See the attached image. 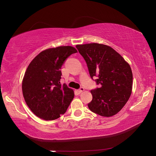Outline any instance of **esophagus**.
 <instances>
[{"label": "esophagus", "instance_id": "esophagus-1", "mask_svg": "<svg viewBox=\"0 0 156 156\" xmlns=\"http://www.w3.org/2000/svg\"><path fill=\"white\" fill-rule=\"evenodd\" d=\"M84 90V89L83 87H80V89H78L77 91H78V94H80V93H82V92H83Z\"/></svg>", "mask_w": 156, "mask_h": 156}]
</instances>
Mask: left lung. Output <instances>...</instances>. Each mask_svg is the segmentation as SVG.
Wrapping results in <instances>:
<instances>
[{
	"label": "left lung",
	"mask_w": 156,
	"mask_h": 156,
	"mask_svg": "<svg viewBox=\"0 0 156 156\" xmlns=\"http://www.w3.org/2000/svg\"><path fill=\"white\" fill-rule=\"evenodd\" d=\"M87 65L89 75L99 87L91 90L88 107L105 117L122 109L131 94L133 74L130 66L114 49L105 44L90 43L76 45Z\"/></svg>",
	"instance_id": "8db88e82"
}]
</instances>
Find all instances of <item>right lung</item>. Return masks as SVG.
<instances>
[{
    "label": "right lung",
    "instance_id": "add662e5",
    "mask_svg": "<svg viewBox=\"0 0 156 156\" xmlns=\"http://www.w3.org/2000/svg\"><path fill=\"white\" fill-rule=\"evenodd\" d=\"M76 52L71 46L48 49L37 55L29 65L22 90L26 103L36 116L53 120L66 112L74 93L66 84H60V69L67 58Z\"/></svg>",
    "mask_w": 156,
    "mask_h": 156
}]
</instances>
